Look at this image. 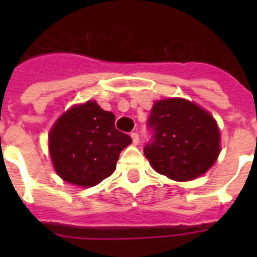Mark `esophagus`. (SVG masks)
<instances>
[{
	"label": "esophagus",
	"instance_id": "34e87169",
	"mask_svg": "<svg viewBox=\"0 0 257 257\" xmlns=\"http://www.w3.org/2000/svg\"><path fill=\"white\" fill-rule=\"evenodd\" d=\"M131 137H132L133 144H135V145L139 144V141H140V137H139V133H136V132L131 133Z\"/></svg>",
	"mask_w": 257,
	"mask_h": 257
}]
</instances>
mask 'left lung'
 Segmentation results:
<instances>
[{
  "label": "left lung",
  "instance_id": "8db88e82",
  "mask_svg": "<svg viewBox=\"0 0 257 257\" xmlns=\"http://www.w3.org/2000/svg\"><path fill=\"white\" fill-rule=\"evenodd\" d=\"M148 126L153 136L144 155L152 168L176 181L204 175L217 160L220 132L211 113L184 98L153 104Z\"/></svg>",
  "mask_w": 257,
  "mask_h": 257
}]
</instances>
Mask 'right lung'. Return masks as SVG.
<instances>
[{
  "label": "right lung",
  "instance_id": "obj_1",
  "mask_svg": "<svg viewBox=\"0 0 257 257\" xmlns=\"http://www.w3.org/2000/svg\"><path fill=\"white\" fill-rule=\"evenodd\" d=\"M116 117L96 101L66 110L49 133V152L57 175L66 183L94 187L116 169L121 151L132 139L114 126Z\"/></svg>",
  "mask_w": 257,
  "mask_h": 257
}]
</instances>
